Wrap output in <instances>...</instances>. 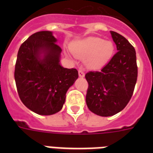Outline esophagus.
I'll return each instance as SVG.
<instances>
[{"instance_id": "1", "label": "esophagus", "mask_w": 153, "mask_h": 153, "mask_svg": "<svg viewBox=\"0 0 153 153\" xmlns=\"http://www.w3.org/2000/svg\"><path fill=\"white\" fill-rule=\"evenodd\" d=\"M78 74H79V76L80 78H83V77H84L85 74H84V72H83V71L82 70H79V71H78Z\"/></svg>"}]
</instances>
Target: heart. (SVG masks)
Returning a JSON list of instances; mask_svg holds the SVG:
<instances>
[{
    "label": "heart",
    "mask_w": 153,
    "mask_h": 153,
    "mask_svg": "<svg viewBox=\"0 0 153 153\" xmlns=\"http://www.w3.org/2000/svg\"><path fill=\"white\" fill-rule=\"evenodd\" d=\"M71 51L76 57L86 59L89 68L100 70L111 60L115 47L112 42L105 41L97 36H89L73 44Z\"/></svg>",
    "instance_id": "heart-1"
}]
</instances>
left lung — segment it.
Wrapping results in <instances>:
<instances>
[{
    "label": "left lung",
    "mask_w": 153,
    "mask_h": 153,
    "mask_svg": "<svg viewBox=\"0 0 153 153\" xmlns=\"http://www.w3.org/2000/svg\"><path fill=\"white\" fill-rule=\"evenodd\" d=\"M117 53L100 72H89L85 77L89 87L87 107L100 117H111L122 111L130 100L137 80L136 51L120 33L110 31Z\"/></svg>",
    "instance_id": "8db88e82"
}]
</instances>
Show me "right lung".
Listing matches in <instances>:
<instances>
[{"label": "right lung", "instance_id": "right-lung-1", "mask_svg": "<svg viewBox=\"0 0 153 153\" xmlns=\"http://www.w3.org/2000/svg\"><path fill=\"white\" fill-rule=\"evenodd\" d=\"M51 31L30 36L17 53L14 79L18 95L31 111L43 116L58 113L66 93L78 78L76 69L60 65L62 50Z\"/></svg>", "mask_w": 153, "mask_h": 153}]
</instances>
